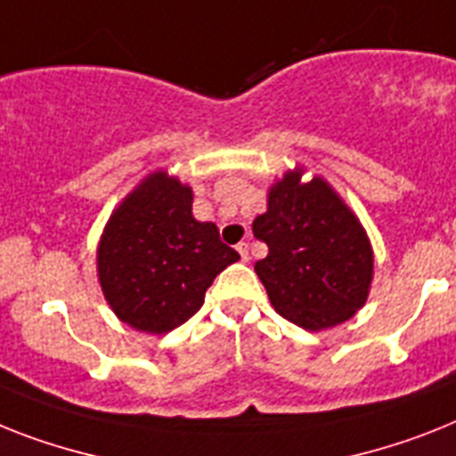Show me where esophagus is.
I'll return each instance as SVG.
<instances>
[{
	"mask_svg": "<svg viewBox=\"0 0 456 456\" xmlns=\"http://www.w3.org/2000/svg\"><path fill=\"white\" fill-rule=\"evenodd\" d=\"M237 254H240L242 263H249V244H247V242L237 244Z\"/></svg>",
	"mask_w": 456,
	"mask_h": 456,
	"instance_id": "1",
	"label": "esophagus"
}]
</instances>
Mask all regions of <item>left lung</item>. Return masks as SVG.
<instances>
[{
  "instance_id": "obj_1",
  "label": "left lung",
  "mask_w": 456,
  "mask_h": 456,
  "mask_svg": "<svg viewBox=\"0 0 456 456\" xmlns=\"http://www.w3.org/2000/svg\"><path fill=\"white\" fill-rule=\"evenodd\" d=\"M293 167L268 188L251 231L268 244L254 265L274 312L300 329L326 330L366 305L375 274L370 237L323 176Z\"/></svg>"
}]
</instances>
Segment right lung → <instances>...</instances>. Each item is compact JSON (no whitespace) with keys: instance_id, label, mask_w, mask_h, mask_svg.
Here are the masks:
<instances>
[{"instance_id":"1","label":"right lung","mask_w":456,"mask_h":456,"mask_svg":"<svg viewBox=\"0 0 456 456\" xmlns=\"http://www.w3.org/2000/svg\"><path fill=\"white\" fill-rule=\"evenodd\" d=\"M237 261L219 228L193 216V188L156 169L109 216L97 281L120 322L163 336L200 310L214 277Z\"/></svg>"}]
</instances>
